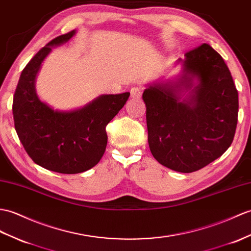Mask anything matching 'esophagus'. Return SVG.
<instances>
[{
  "label": "esophagus",
  "mask_w": 251,
  "mask_h": 251,
  "mask_svg": "<svg viewBox=\"0 0 251 251\" xmlns=\"http://www.w3.org/2000/svg\"><path fill=\"white\" fill-rule=\"evenodd\" d=\"M130 95H131L132 98H140L142 95V91H141V89H140V87L133 86V87H131V90H130Z\"/></svg>",
  "instance_id": "esophagus-1"
}]
</instances>
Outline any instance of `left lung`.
Returning <instances> with one entry per match:
<instances>
[{
  "mask_svg": "<svg viewBox=\"0 0 251 251\" xmlns=\"http://www.w3.org/2000/svg\"><path fill=\"white\" fill-rule=\"evenodd\" d=\"M179 63L178 77L148 84L142 98L154 158L171 170L190 173L229 149L237 124L238 94L228 66L209 45L188 51Z\"/></svg>",
  "mask_w": 251,
  "mask_h": 251,
  "instance_id": "8db88e82",
  "label": "left lung"
}]
</instances>
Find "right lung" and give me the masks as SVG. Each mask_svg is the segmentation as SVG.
<instances>
[{
	"mask_svg": "<svg viewBox=\"0 0 251 251\" xmlns=\"http://www.w3.org/2000/svg\"><path fill=\"white\" fill-rule=\"evenodd\" d=\"M75 31L52 39L23 69L14 95L15 128L25 152L47 170L75 174L96 166L106 151V126L124 107L130 93L100 95L82 108L61 111L39 99L35 80L53 47Z\"/></svg>",
	"mask_w": 251,
	"mask_h": 251,
	"instance_id": "1",
	"label": "right lung"
}]
</instances>
